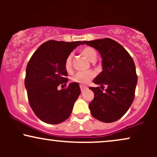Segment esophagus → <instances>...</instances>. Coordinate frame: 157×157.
<instances>
[{"mask_svg":"<svg viewBox=\"0 0 157 157\" xmlns=\"http://www.w3.org/2000/svg\"><path fill=\"white\" fill-rule=\"evenodd\" d=\"M80 89H81V91H85V90H86V89H87V87H86V86H82V85H80Z\"/></svg>","mask_w":157,"mask_h":157,"instance_id":"obj_1","label":"esophagus"}]
</instances>
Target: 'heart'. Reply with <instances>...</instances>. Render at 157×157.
<instances>
[{
	"label": "heart",
	"mask_w": 157,
	"mask_h": 157,
	"mask_svg": "<svg viewBox=\"0 0 157 157\" xmlns=\"http://www.w3.org/2000/svg\"><path fill=\"white\" fill-rule=\"evenodd\" d=\"M81 54L84 56L85 57L90 61L95 60L97 58V52L94 48L90 46H86L80 50ZM65 69L67 71H70L71 70V66H72V55H68L65 60ZM95 76V73L93 71H80L75 74L74 76L71 77V80L75 82H77L80 84H86L89 82Z\"/></svg>",
	"instance_id": "1"
}]
</instances>
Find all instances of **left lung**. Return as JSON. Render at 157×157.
Instances as JSON below:
<instances>
[{
  "label": "left lung",
  "instance_id": "left-lung-1",
  "mask_svg": "<svg viewBox=\"0 0 157 157\" xmlns=\"http://www.w3.org/2000/svg\"><path fill=\"white\" fill-rule=\"evenodd\" d=\"M100 52L102 71L94 82L104 87H89L94 97L89 103L91 115L103 122L118 120L127 112L135 97L137 83L136 67L132 57L125 48L110 38L84 41Z\"/></svg>",
  "mask_w": 157,
  "mask_h": 157
}]
</instances>
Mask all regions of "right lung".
<instances>
[{
  "mask_svg": "<svg viewBox=\"0 0 157 157\" xmlns=\"http://www.w3.org/2000/svg\"><path fill=\"white\" fill-rule=\"evenodd\" d=\"M80 44L83 43L48 40L34 52L27 64L24 82L29 102L36 116L46 123L59 124L67 120L80 95L77 82L61 90L57 87L66 86L65 60Z\"/></svg>",
  "mask_w": 157,
  "mask_h": 157,
  "instance_id": "1",
  "label": "right lung"
}]
</instances>
